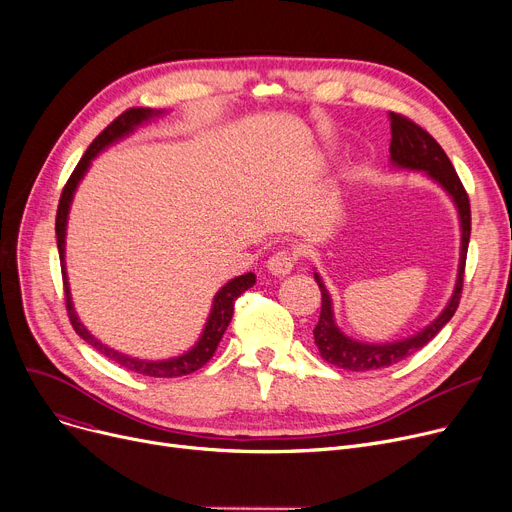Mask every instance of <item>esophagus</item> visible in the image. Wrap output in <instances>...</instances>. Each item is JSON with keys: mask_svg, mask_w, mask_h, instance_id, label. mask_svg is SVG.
I'll list each match as a JSON object with an SVG mask.
<instances>
[{"mask_svg": "<svg viewBox=\"0 0 512 512\" xmlns=\"http://www.w3.org/2000/svg\"><path fill=\"white\" fill-rule=\"evenodd\" d=\"M294 265H297V255L286 249L276 251L270 259H267V270H270L272 276H288Z\"/></svg>", "mask_w": 512, "mask_h": 512, "instance_id": "esophagus-1", "label": "esophagus"}]
</instances>
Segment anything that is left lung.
I'll return each mask as SVG.
<instances>
[{"mask_svg":"<svg viewBox=\"0 0 512 512\" xmlns=\"http://www.w3.org/2000/svg\"><path fill=\"white\" fill-rule=\"evenodd\" d=\"M390 128H392V141H390V159L398 168L409 170H423L432 176L438 184H442L444 191L452 197L456 209H459L461 218V263H459V276H456V286L452 297L446 305V309L440 313L438 319H434L425 330H421L417 336L390 342V344H365L351 340L344 336L336 324H334V311H332V299L317 274H313L319 290H321V313L319 321L313 330L315 344L319 348V355L324 361L332 363L334 367L348 369V371H371L382 369L388 365H394L402 359L415 355L419 348H423L429 340H432L446 324L454 311L459 309L461 292H463V278H465V261H467V249H469V236H471V205L465 186L454 172V166L450 164L448 155L438 145V141L423 130L419 124H415L411 118L390 112Z\"/></svg>","mask_w":512,"mask_h":512,"instance_id":"1","label":"left lung"}]
</instances>
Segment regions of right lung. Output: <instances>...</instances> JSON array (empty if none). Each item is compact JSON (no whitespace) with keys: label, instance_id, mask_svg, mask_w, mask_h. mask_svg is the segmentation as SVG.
<instances>
[{"label":"right lung","instance_id":"obj_1","mask_svg":"<svg viewBox=\"0 0 512 512\" xmlns=\"http://www.w3.org/2000/svg\"><path fill=\"white\" fill-rule=\"evenodd\" d=\"M161 112H153V110H147V107H130V110L122 112L110 126H105L99 137L89 145V149L85 151V155L80 157V161L76 164L74 172L70 174L64 191H62V197H60V205H58V215H56V236H58V251H60V261L64 265V238H66V220H68V209H70V201H72V195H74V188L76 184L80 182V178L85 176L91 159L101 151L105 149L110 143L122 139L124 134L132 132L134 126L143 124L145 120H149L151 116H157ZM62 278H64V299H66V311H68V317H70V324L74 328V332L83 338L85 342H89L93 348H97V351L107 357L116 361L120 367L124 369H130L134 373H141V375H149V378H178V375H188L193 373L197 369H201L215 353V348H218L230 319H232V313H234V301L240 297L242 292L249 290L253 284H255V274H245V276H238L234 280H230L218 294H215L213 299V307H211V313H209V319H207V326L203 330V336L201 340L197 342V346L193 348V351H188L186 355L178 357V359H172V361H139V359H130L122 353H116L112 351V348H107L105 344H101L99 340H95L87 328L80 324L76 313H74V307H72V301H70V290H68V280H66V272L62 270Z\"/></svg>","mask_w":512,"mask_h":512}]
</instances>
